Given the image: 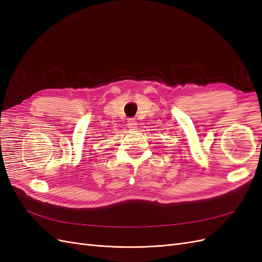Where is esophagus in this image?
<instances>
[{
    "label": "esophagus",
    "instance_id": "34e87169",
    "mask_svg": "<svg viewBox=\"0 0 262 262\" xmlns=\"http://www.w3.org/2000/svg\"><path fill=\"white\" fill-rule=\"evenodd\" d=\"M137 126H138V122L136 121V119H129L128 128L131 130H134V129H137Z\"/></svg>",
    "mask_w": 262,
    "mask_h": 262
}]
</instances>
